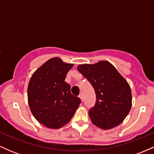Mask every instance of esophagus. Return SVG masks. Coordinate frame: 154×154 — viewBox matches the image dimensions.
Segmentation results:
<instances>
[{"instance_id": "34e87169", "label": "esophagus", "mask_w": 154, "mask_h": 154, "mask_svg": "<svg viewBox=\"0 0 154 154\" xmlns=\"http://www.w3.org/2000/svg\"><path fill=\"white\" fill-rule=\"evenodd\" d=\"M79 98H80L81 100H82V102H83V100H84V98H83V95L82 94H79Z\"/></svg>"}]
</instances>
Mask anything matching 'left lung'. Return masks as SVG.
Wrapping results in <instances>:
<instances>
[{
    "mask_svg": "<svg viewBox=\"0 0 154 154\" xmlns=\"http://www.w3.org/2000/svg\"><path fill=\"white\" fill-rule=\"evenodd\" d=\"M77 69L91 82L96 95L89 116L95 126L109 130L120 125L132 106L130 85L116 69L106 61L82 64Z\"/></svg>",
    "mask_w": 154,
    "mask_h": 154,
    "instance_id": "1",
    "label": "left lung"
}]
</instances>
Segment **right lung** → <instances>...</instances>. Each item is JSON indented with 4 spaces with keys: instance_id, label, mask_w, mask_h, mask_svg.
I'll return each mask as SVG.
<instances>
[{
    "instance_id": "obj_1",
    "label": "right lung",
    "mask_w": 154,
    "mask_h": 154,
    "mask_svg": "<svg viewBox=\"0 0 154 154\" xmlns=\"http://www.w3.org/2000/svg\"><path fill=\"white\" fill-rule=\"evenodd\" d=\"M73 66L53 58L32 75L27 88L28 103L35 119L47 128L59 129L69 122L81 103L64 81Z\"/></svg>"
}]
</instances>
